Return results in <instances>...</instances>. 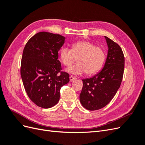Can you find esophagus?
Returning <instances> with one entry per match:
<instances>
[{
	"label": "esophagus",
	"instance_id": "esophagus-1",
	"mask_svg": "<svg viewBox=\"0 0 145 145\" xmlns=\"http://www.w3.org/2000/svg\"><path fill=\"white\" fill-rule=\"evenodd\" d=\"M76 79V78L75 77H74L72 76H69V80L70 82H72L74 80H75Z\"/></svg>",
	"mask_w": 145,
	"mask_h": 145
}]
</instances>
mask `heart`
Masks as SVG:
<instances>
[{
	"label": "heart",
	"mask_w": 145,
	"mask_h": 145,
	"mask_svg": "<svg viewBox=\"0 0 145 145\" xmlns=\"http://www.w3.org/2000/svg\"><path fill=\"white\" fill-rule=\"evenodd\" d=\"M60 58L67 67H70L77 59L78 63L68 68V72L80 75L86 72L88 75H93L102 69L106 59V52L102 46L83 40L73 43L72 49L68 47L61 48Z\"/></svg>",
	"instance_id": "b5f03b06"
}]
</instances>
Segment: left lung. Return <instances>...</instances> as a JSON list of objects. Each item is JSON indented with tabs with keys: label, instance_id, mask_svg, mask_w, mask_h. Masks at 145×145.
I'll use <instances>...</instances> for the list:
<instances>
[{
	"label": "left lung",
	"instance_id": "left-lung-1",
	"mask_svg": "<svg viewBox=\"0 0 145 145\" xmlns=\"http://www.w3.org/2000/svg\"><path fill=\"white\" fill-rule=\"evenodd\" d=\"M108 47L107 58L101 71L83 79L80 94L82 106L88 110H98L111 102L119 88L125 68V57L117 43L105 36Z\"/></svg>",
	"mask_w": 145,
	"mask_h": 145
}]
</instances>
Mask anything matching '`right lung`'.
I'll use <instances>...</instances> for the list:
<instances>
[{"instance_id":"obj_1","label":"right lung","mask_w":145,"mask_h":145,"mask_svg":"<svg viewBox=\"0 0 145 145\" xmlns=\"http://www.w3.org/2000/svg\"><path fill=\"white\" fill-rule=\"evenodd\" d=\"M65 37L40 32L26 44L21 61L20 75L29 98L37 106L50 108L58 103L61 88L69 82V75L61 71L58 51Z\"/></svg>"}]
</instances>
